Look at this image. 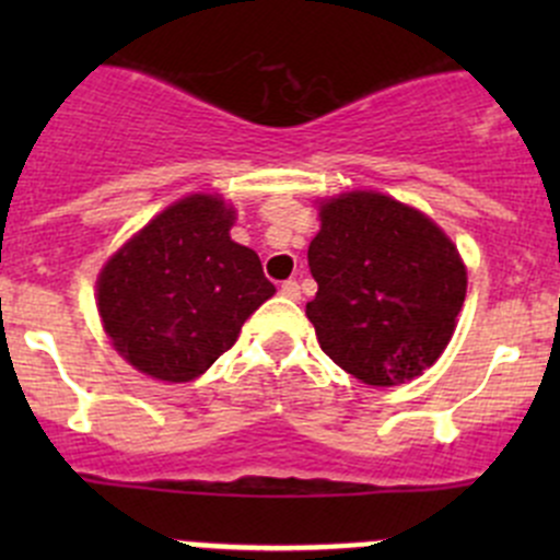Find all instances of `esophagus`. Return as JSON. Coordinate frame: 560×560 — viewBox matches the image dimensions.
Masks as SVG:
<instances>
[{
	"instance_id": "34e87169",
	"label": "esophagus",
	"mask_w": 560,
	"mask_h": 560,
	"mask_svg": "<svg viewBox=\"0 0 560 560\" xmlns=\"http://www.w3.org/2000/svg\"><path fill=\"white\" fill-rule=\"evenodd\" d=\"M281 295L290 298V301H301V284H298L295 279L284 281V284H281Z\"/></svg>"
}]
</instances>
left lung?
Listing matches in <instances>:
<instances>
[{"label":"left lung","mask_w":560,"mask_h":560,"mask_svg":"<svg viewBox=\"0 0 560 560\" xmlns=\"http://www.w3.org/2000/svg\"><path fill=\"white\" fill-rule=\"evenodd\" d=\"M306 303L319 347L354 380L393 387L431 369L466 301V265L442 228L380 191L319 206Z\"/></svg>","instance_id":"1"}]
</instances>
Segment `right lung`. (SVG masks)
Returning <instances> with one entry per match:
<instances>
[{"label": "right lung", "mask_w": 560, "mask_h": 560, "mask_svg": "<svg viewBox=\"0 0 560 560\" xmlns=\"http://www.w3.org/2000/svg\"><path fill=\"white\" fill-rule=\"evenodd\" d=\"M233 206L189 195L118 248L97 279V308L116 352L145 376L191 382L238 338L276 287L235 244Z\"/></svg>", "instance_id": "add662e5"}]
</instances>
